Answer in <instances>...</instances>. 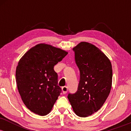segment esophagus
Returning <instances> with one entry per match:
<instances>
[{
  "instance_id": "obj_1",
  "label": "esophagus",
  "mask_w": 131,
  "mask_h": 131,
  "mask_svg": "<svg viewBox=\"0 0 131 131\" xmlns=\"http://www.w3.org/2000/svg\"><path fill=\"white\" fill-rule=\"evenodd\" d=\"M62 92L64 94H67L68 92V88L67 86H64L62 88Z\"/></svg>"
}]
</instances>
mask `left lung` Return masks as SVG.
Listing matches in <instances>:
<instances>
[{
	"label": "left lung",
	"mask_w": 131,
	"mask_h": 131,
	"mask_svg": "<svg viewBox=\"0 0 131 131\" xmlns=\"http://www.w3.org/2000/svg\"><path fill=\"white\" fill-rule=\"evenodd\" d=\"M80 71V80L74 94L68 99L78 116L88 117L101 108L108 97L112 84L110 61L97 47L81 42L73 49Z\"/></svg>",
	"instance_id": "obj_1"
}]
</instances>
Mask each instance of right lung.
Here are the masks:
<instances>
[{"mask_svg":"<svg viewBox=\"0 0 131 131\" xmlns=\"http://www.w3.org/2000/svg\"><path fill=\"white\" fill-rule=\"evenodd\" d=\"M68 54L50 45L40 43L31 48L19 61L16 81L21 97L29 110L47 115L61 92L55 64Z\"/></svg>","mask_w":131,"mask_h":131,"instance_id":"right-lung-1","label":"right lung"}]
</instances>
